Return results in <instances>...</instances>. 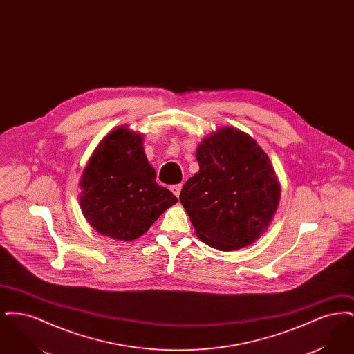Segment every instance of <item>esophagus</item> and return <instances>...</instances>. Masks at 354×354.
Here are the masks:
<instances>
[{
	"mask_svg": "<svg viewBox=\"0 0 354 354\" xmlns=\"http://www.w3.org/2000/svg\"><path fill=\"white\" fill-rule=\"evenodd\" d=\"M171 191H172V194L178 198V196L180 195V191H182V185H172V187H171Z\"/></svg>",
	"mask_w": 354,
	"mask_h": 354,
	"instance_id": "1",
	"label": "esophagus"
}]
</instances>
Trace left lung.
<instances>
[{"mask_svg":"<svg viewBox=\"0 0 354 354\" xmlns=\"http://www.w3.org/2000/svg\"><path fill=\"white\" fill-rule=\"evenodd\" d=\"M196 159L199 171L179 196L195 234L219 251L251 245L268 230L280 202L270 156L251 135L225 126L203 139Z\"/></svg>","mask_w":354,"mask_h":354,"instance_id":"8db88e82","label":"left lung"}]
</instances>
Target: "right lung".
I'll list each match as a JSON object with an SVG mask.
<instances>
[{
    "instance_id": "right-lung-1",
    "label": "right lung",
    "mask_w": 354,
    "mask_h": 354,
    "mask_svg": "<svg viewBox=\"0 0 354 354\" xmlns=\"http://www.w3.org/2000/svg\"><path fill=\"white\" fill-rule=\"evenodd\" d=\"M143 134L120 126L106 135L91 153L81 180L80 207L84 219L103 236L133 241L178 202L155 182Z\"/></svg>"
}]
</instances>
